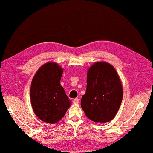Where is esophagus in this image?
Listing matches in <instances>:
<instances>
[{"label":"esophagus","instance_id":"1","mask_svg":"<svg viewBox=\"0 0 153 153\" xmlns=\"http://www.w3.org/2000/svg\"><path fill=\"white\" fill-rule=\"evenodd\" d=\"M79 102V99L78 98H74V99L73 100V103H74V104H78Z\"/></svg>","mask_w":153,"mask_h":153}]
</instances>
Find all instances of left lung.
<instances>
[{
  "instance_id": "obj_1",
  "label": "left lung",
  "mask_w": 153,
  "mask_h": 153,
  "mask_svg": "<svg viewBox=\"0 0 153 153\" xmlns=\"http://www.w3.org/2000/svg\"><path fill=\"white\" fill-rule=\"evenodd\" d=\"M123 97L121 81L116 70L106 62H96L89 68L86 92L81 105L86 116L95 123L111 121Z\"/></svg>"
}]
</instances>
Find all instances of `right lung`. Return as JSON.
Listing matches in <instances>:
<instances>
[{
  "instance_id": "add662e5",
  "label": "right lung",
  "mask_w": 153,
  "mask_h": 153,
  "mask_svg": "<svg viewBox=\"0 0 153 153\" xmlns=\"http://www.w3.org/2000/svg\"><path fill=\"white\" fill-rule=\"evenodd\" d=\"M63 69L48 62L39 68L32 80L30 101L33 111L41 120L55 124L70 106V100L60 84Z\"/></svg>"
}]
</instances>
